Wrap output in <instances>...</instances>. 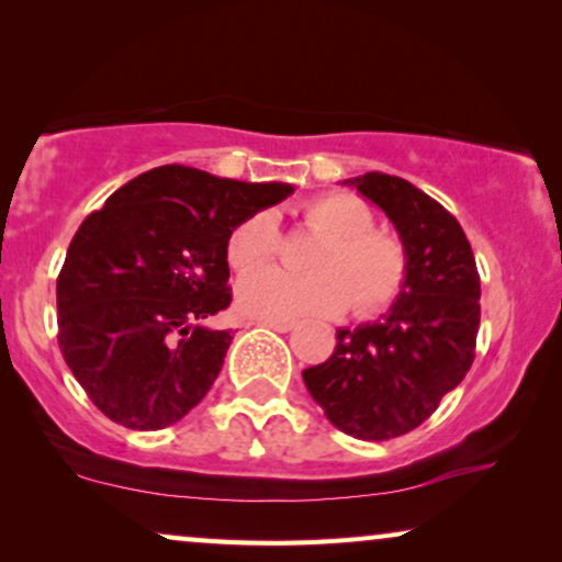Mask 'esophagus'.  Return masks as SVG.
Listing matches in <instances>:
<instances>
[{
	"mask_svg": "<svg viewBox=\"0 0 562 562\" xmlns=\"http://www.w3.org/2000/svg\"><path fill=\"white\" fill-rule=\"evenodd\" d=\"M256 325L271 327V329H276V333H291V329L296 327V322L294 319H258Z\"/></svg>",
	"mask_w": 562,
	"mask_h": 562,
	"instance_id": "34e87169",
	"label": "esophagus"
}]
</instances>
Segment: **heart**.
Wrapping results in <instances>:
<instances>
[{"mask_svg":"<svg viewBox=\"0 0 562 562\" xmlns=\"http://www.w3.org/2000/svg\"><path fill=\"white\" fill-rule=\"evenodd\" d=\"M306 227L325 235L312 252V273L296 276L266 268L237 286V304L260 319H294L337 314L352 302L371 314L398 296L406 279V252L396 237L375 233L373 214L352 194H325L304 204ZM279 248V227L268 212L250 214L227 240V260L235 271H256Z\"/></svg>","mask_w":562,"mask_h":562,"instance_id":"obj_1","label":"heart"}]
</instances>
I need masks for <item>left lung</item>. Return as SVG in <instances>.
Returning a JSON list of instances; mask_svg holds the SVG:
<instances>
[{
    "instance_id": "8db88e82",
    "label": "left lung",
    "mask_w": 562,
    "mask_h": 562,
    "mask_svg": "<svg viewBox=\"0 0 562 562\" xmlns=\"http://www.w3.org/2000/svg\"><path fill=\"white\" fill-rule=\"evenodd\" d=\"M342 183L394 225L406 279L386 314L337 329L333 356L302 375L340 432L381 442L419 427L465 379L481 322V279L463 227L414 183L379 171Z\"/></svg>"
}]
</instances>
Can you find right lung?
Masks as SVG:
<instances>
[{
	"label": "right lung",
	"mask_w": 562,
	"mask_h": 562,
	"mask_svg": "<svg viewBox=\"0 0 562 562\" xmlns=\"http://www.w3.org/2000/svg\"><path fill=\"white\" fill-rule=\"evenodd\" d=\"M291 191L171 164L81 222L56 283L58 345L112 422L164 429L206 396L233 342L229 329L206 327L233 302L229 235Z\"/></svg>",
	"instance_id": "add662e5"
}]
</instances>
